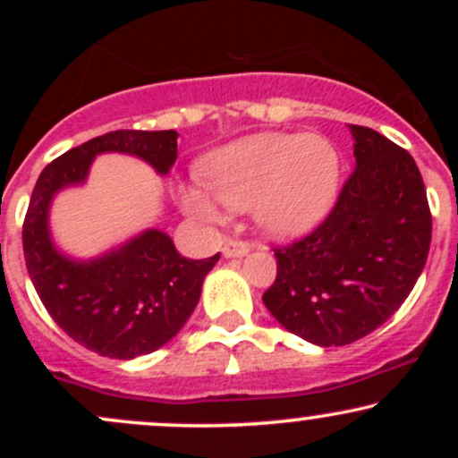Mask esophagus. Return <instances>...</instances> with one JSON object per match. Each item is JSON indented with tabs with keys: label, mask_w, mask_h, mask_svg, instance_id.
<instances>
[{
	"label": "esophagus",
	"mask_w": 458,
	"mask_h": 458,
	"mask_svg": "<svg viewBox=\"0 0 458 458\" xmlns=\"http://www.w3.org/2000/svg\"><path fill=\"white\" fill-rule=\"evenodd\" d=\"M250 254V245L245 241H225L224 243V259H243V256Z\"/></svg>",
	"instance_id": "esophagus-1"
}]
</instances>
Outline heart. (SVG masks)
I'll return each instance as SVG.
<instances>
[{
	"instance_id": "obj_1",
	"label": "heart",
	"mask_w": 458,
	"mask_h": 458,
	"mask_svg": "<svg viewBox=\"0 0 458 458\" xmlns=\"http://www.w3.org/2000/svg\"><path fill=\"white\" fill-rule=\"evenodd\" d=\"M202 185L181 187V207L202 222H219L224 208H251L273 239H297L327 217L343 178L329 140L306 133L247 135L204 157Z\"/></svg>"
}]
</instances>
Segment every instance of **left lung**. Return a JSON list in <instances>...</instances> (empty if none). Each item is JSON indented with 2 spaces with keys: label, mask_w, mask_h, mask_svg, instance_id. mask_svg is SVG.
Returning a JSON list of instances; mask_svg holds the SVG:
<instances>
[{
  "label": "left lung",
  "mask_w": 458,
  "mask_h": 458,
  "mask_svg": "<svg viewBox=\"0 0 458 458\" xmlns=\"http://www.w3.org/2000/svg\"><path fill=\"white\" fill-rule=\"evenodd\" d=\"M349 129L353 174L312 234L276 250V282L262 295L284 329L318 346L355 343L403 306L433 230L413 157L377 131Z\"/></svg>",
  "instance_id": "1"
}]
</instances>
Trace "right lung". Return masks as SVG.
Instances as JSON below:
<instances>
[{
    "label": "right lung",
    "instance_id": "1",
    "mask_svg": "<svg viewBox=\"0 0 458 458\" xmlns=\"http://www.w3.org/2000/svg\"><path fill=\"white\" fill-rule=\"evenodd\" d=\"M176 131H112L57 157L40 172L23 224L30 280L51 318L75 343L112 360L161 349L196 310L219 254L191 260L163 230L148 228L124 243L75 259L55 245L49 213L55 196L81 187L105 152L138 157L165 176L178 157Z\"/></svg>",
    "mask_w": 458,
    "mask_h": 458
}]
</instances>
